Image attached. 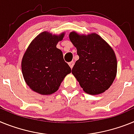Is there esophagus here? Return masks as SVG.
I'll return each mask as SVG.
<instances>
[{"label": "esophagus", "instance_id": "34e87169", "mask_svg": "<svg viewBox=\"0 0 134 134\" xmlns=\"http://www.w3.org/2000/svg\"><path fill=\"white\" fill-rule=\"evenodd\" d=\"M69 65L70 66V67L71 69L73 68V67H74V61H71V62L69 63Z\"/></svg>", "mask_w": 134, "mask_h": 134}]
</instances>
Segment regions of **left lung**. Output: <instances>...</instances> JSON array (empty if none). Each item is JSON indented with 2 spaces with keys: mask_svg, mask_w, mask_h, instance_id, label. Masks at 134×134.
Returning a JSON list of instances; mask_svg holds the SVG:
<instances>
[{
  "mask_svg": "<svg viewBox=\"0 0 134 134\" xmlns=\"http://www.w3.org/2000/svg\"><path fill=\"white\" fill-rule=\"evenodd\" d=\"M69 39L79 56L72 69L73 75L87 94L103 93L117 75V59L113 48L95 33L83 35L72 32Z\"/></svg>",
  "mask_w": 134,
  "mask_h": 134,
  "instance_id": "left-lung-1",
  "label": "left lung"
}]
</instances>
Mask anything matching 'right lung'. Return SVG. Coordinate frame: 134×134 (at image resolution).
Here are the masks:
<instances>
[{
  "label": "right lung",
  "mask_w": 134,
  "mask_h": 134,
  "mask_svg": "<svg viewBox=\"0 0 134 134\" xmlns=\"http://www.w3.org/2000/svg\"><path fill=\"white\" fill-rule=\"evenodd\" d=\"M65 33L55 35L42 32L30 43L21 61L23 76L33 91L42 95L57 91L65 77L71 71L57 48Z\"/></svg>",
  "instance_id": "right-lung-1"
}]
</instances>
